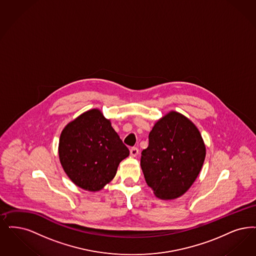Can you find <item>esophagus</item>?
I'll list each match as a JSON object with an SVG mask.
<instances>
[{
  "mask_svg": "<svg viewBox=\"0 0 256 256\" xmlns=\"http://www.w3.org/2000/svg\"><path fill=\"white\" fill-rule=\"evenodd\" d=\"M139 154V150L137 148H135V146H133L130 148V155L132 156V157H136L137 155Z\"/></svg>",
  "mask_w": 256,
  "mask_h": 256,
  "instance_id": "34e87169",
  "label": "esophagus"
}]
</instances>
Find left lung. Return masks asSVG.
I'll return each instance as SVG.
<instances>
[{"mask_svg":"<svg viewBox=\"0 0 256 256\" xmlns=\"http://www.w3.org/2000/svg\"><path fill=\"white\" fill-rule=\"evenodd\" d=\"M206 156L202 136L194 124L172 112L159 120L141 154L146 184L161 199H175L190 188Z\"/></svg>","mask_w":256,"mask_h":256,"instance_id":"1","label":"left lung"}]
</instances>
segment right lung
Returning a JSON list of instances; mask_svg holds the SVG:
<instances>
[{"mask_svg": "<svg viewBox=\"0 0 256 256\" xmlns=\"http://www.w3.org/2000/svg\"><path fill=\"white\" fill-rule=\"evenodd\" d=\"M130 150L98 110L82 113L62 132L59 157L72 182L96 192L114 178Z\"/></svg>", "mask_w": 256, "mask_h": 256, "instance_id": "obj_1", "label": "right lung"}]
</instances>
